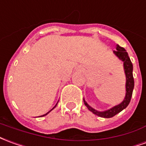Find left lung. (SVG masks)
<instances>
[{"mask_svg": "<svg viewBox=\"0 0 146 146\" xmlns=\"http://www.w3.org/2000/svg\"><path fill=\"white\" fill-rule=\"evenodd\" d=\"M113 53L119 60L123 62V68H124V72H125V75H126V96H125L124 100L119 104L114 106L111 108L105 110L103 111H97L93 108H92L84 99V105L87 107L88 109L95 115L100 116V117H103V118H111L126 108L128 104H130L132 93H133V87H134L133 65L129 58L128 53L126 51L125 49L119 46V45H116V50H114Z\"/></svg>", "mask_w": 146, "mask_h": 146, "instance_id": "1", "label": "left lung"}]
</instances>
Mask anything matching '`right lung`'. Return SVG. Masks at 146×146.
I'll return each instance as SVG.
<instances>
[{
	"label": "right lung",
	"instance_id": "obj_1",
	"mask_svg": "<svg viewBox=\"0 0 146 146\" xmlns=\"http://www.w3.org/2000/svg\"><path fill=\"white\" fill-rule=\"evenodd\" d=\"M58 103H57V104H56V105H55V106H54V108H52L51 110H50V111H48V112H47V113H46V114H45V115H41V116H40V117H42V116H45V115H47V114H48V113H50V112L51 111H52V110H53V109L54 108H56V106H57V104H58Z\"/></svg>",
	"mask_w": 146,
	"mask_h": 146
}]
</instances>
